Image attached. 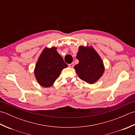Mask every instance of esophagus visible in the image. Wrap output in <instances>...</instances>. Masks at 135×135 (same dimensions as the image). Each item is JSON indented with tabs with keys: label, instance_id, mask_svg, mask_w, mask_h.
<instances>
[{
	"label": "esophagus",
	"instance_id": "34e87169",
	"mask_svg": "<svg viewBox=\"0 0 135 135\" xmlns=\"http://www.w3.org/2000/svg\"><path fill=\"white\" fill-rule=\"evenodd\" d=\"M69 67H71V68H73L74 67V62H72V63H71V64H70L69 65Z\"/></svg>",
	"mask_w": 135,
	"mask_h": 135
}]
</instances>
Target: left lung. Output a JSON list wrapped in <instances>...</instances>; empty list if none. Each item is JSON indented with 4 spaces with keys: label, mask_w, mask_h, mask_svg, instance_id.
Instances as JSON below:
<instances>
[{
    "label": "left lung",
    "mask_w": 135,
    "mask_h": 135,
    "mask_svg": "<svg viewBox=\"0 0 135 135\" xmlns=\"http://www.w3.org/2000/svg\"><path fill=\"white\" fill-rule=\"evenodd\" d=\"M76 59L79 63L74 68L80 79L92 84L102 76L104 71L103 62L92 47L80 46Z\"/></svg>",
    "instance_id": "1"
}]
</instances>
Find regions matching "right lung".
I'll return each mask as SVG.
<instances>
[{
    "mask_svg": "<svg viewBox=\"0 0 135 135\" xmlns=\"http://www.w3.org/2000/svg\"><path fill=\"white\" fill-rule=\"evenodd\" d=\"M56 50V47L45 49L36 64L34 73L37 81L43 87L51 86L62 70L68 66Z\"/></svg>",
    "mask_w": 135,
    "mask_h": 135,
    "instance_id": "1",
    "label": "right lung"
}]
</instances>
